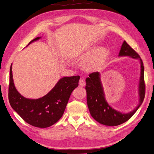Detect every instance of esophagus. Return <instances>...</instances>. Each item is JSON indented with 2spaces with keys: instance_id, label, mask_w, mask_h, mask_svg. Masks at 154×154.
<instances>
[{
  "instance_id": "obj_1",
  "label": "esophagus",
  "mask_w": 154,
  "mask_h": 154,
  "mask_svg": "<svg viewBox=\"0 0 154 154\" xmlns=\"http://www.w3.org/2000/svg\"><path fill=\"white\" fill-rule=\"evenodd\" d=\"M79 85L80 86H85L86 83H85V81L84 80V78H81V79L79 80Z\"/></svg>"
}]
</instances>
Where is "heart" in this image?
<instances>
[{"label": "heart", "mask_w": 154, "mask_h": 154, "mask_svg": "<svg viewBox=\"0 0 154 154\" xmlns=\"http://www.w3.org/2000/svg\"><path fill=\"white\" fill-rule=\"evenodd\" d=\"M109 50L106 48L94 47L88 51H77L75 53L76 58L88 60L85 68L88 70H96L100 67L109 55Z\"/></svg>", "instance_id": "obj_1"}]
</instances>
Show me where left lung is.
<instances>
[{"label":"left lung","instance_id":"obj_1","mask_svg":"<svg viewBox=\"0 0 154 154\" xmlns=\"http://www.w3.org/2000/svg\"><path fill=\"white\" fill-rule=\"evenodd\" d=\"M119 57L128 56L139 59L140 61V77L139 81V104L133 111L122 114L116 111L107 104L105 99L103 88L101 85L100 75L98 72H93L86 79V99L88 109L91 116L99 123L108 126L120 125L127 121L137 111L145 97L146 86L144 82V67L139 54L132 49L128 43L124 41L119 54Z\"/></svg>","mask_w":154,"mask_h":154}]
</instances>
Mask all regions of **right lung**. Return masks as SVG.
<instances>
[{
	"label": "right lung",
	"mask_w": 154,
	"mask_h": 154,
	"mask_svg": "<svg viewBox=\"0 0 154 154\" xmlns=\"http://www.w3.org/2000/svg\"><path fill=\"white\" fill-rule=\"evenodd\" d=\"M40 38H35L29 44ZM79 78V76L63 77L47 94L39 99H30L22 96L16 89L11 65L8 94L9 103L26 123L40 128L50 127L62 117L72 91L78 86Z\"/></svg>",
	"instance_id": "right-lung-1"
}]
</instances>
